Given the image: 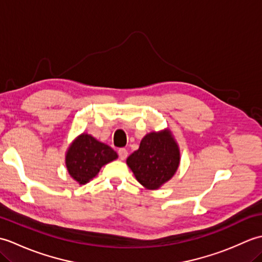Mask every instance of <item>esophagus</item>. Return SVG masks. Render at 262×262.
<instances>
[{"mask_svg":"<svg viewBox=\"0 0 262 262\" xmlns=\"http://www.w3.org/2000/svg\"><path fill=\"white\" fill-rule=\"evenodd\" d=\"M118 154H119L120 160H125V159L127 158L128 152H127L126 148H119V149H118Z\"/></svg>","mask_w":262,"mask_h":262,"instance_id":"esophagus-1","label":"esophagus"}]
</instances>
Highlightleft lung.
Here are the masks:
<instances>
[{"mask_svg":"<svg viewBox=\"0 0 262 262\" xmlns=\"http://www.w3.org/2000/svg\"><path fill=\"white\" fill-rule=\"evenodd\" d=\"M126 163L144 188L157 190L179 168V145L169 128L151 132L143 137L140 147L127 158Z\"/></svg>","mask_w":262,"mask_h":262,"instance_id":"obj_1","label":"left lung"}]
</instances>
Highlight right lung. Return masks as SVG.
I'll return each mask as SVG.
<instances>
[{"label": "right lung", "mask_w": 262, "mask_h": 262, "mask_svg": "<svg viewBox=\"0 0 262 262\" xmlns=\"http://www.w3.org/2000/svg\"><path fill=\"white\" fill-rule=\"evenodd\" d=\"M117 158L118 154L107 144L82 133L66 151L65 164L70 176L80 185H85L97 177L103 165Z\"/></svg>", "instance_id": "right-lung-1"}]
</instances>
